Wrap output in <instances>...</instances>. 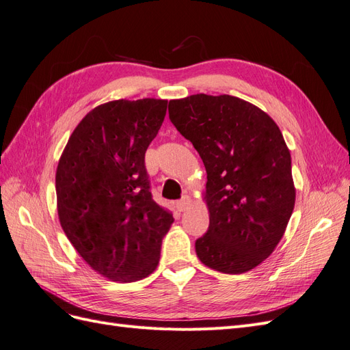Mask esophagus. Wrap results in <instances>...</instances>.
I'll return each instance as SVG.
<instances>
[{
  "instance_id": "34e87169",
  "label": "esophagus",
  "mask_w": 350,
  "mask_h": 350,
  "mask_svg": "<svg viewBox=\"0 0 350 350\" xmlns=\"http://www.w3.org/2000/svg\"><path fill=\"white\" fill-rule=\"evenodd\" d=\"M189 206H191V198L183 197L179 201H176V210L178 211H185Z\"/></svg>"
}]
</instances>
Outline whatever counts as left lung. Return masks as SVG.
<instances>
[{"label": "left lung", "mask_w": 350, "mask_h": 350, "mask_svg": "<svg viewBox=\"0 0 350 350\" xmlns=\"http://www.w3.org/2000/svg\"><path fill=\"white\" fill-rule=\"evenodd\" d=\"M169 120L207 172L210 225L196 241L204 266L226 274L257 267L280 242L295 207L291 152L270 116L230 94L169 100Z\"/></svg>", "instance_id": "8db88e82"}]
</instances>
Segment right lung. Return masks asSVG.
Returning <instances> with one entry per match:
<instances>
[{
    "label": "right lung",
    "instance_id": "add662e5",
    "mask_svg": "<svg viewBox=\"0 0 350 350\" xmlns=\"http://www.w3.org/2000/svg\"><path fill=\"white\" fill-rule=\"evenodd\" d=\"M167 100H112L70 135L57 175L59 224L89 266L112 282L152 274L174 217L152 198L144 154Z\"/></svg>",
    "mask_w": 350,
    "mask_h": 350
}]
</instances>
